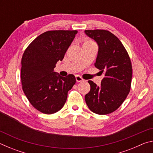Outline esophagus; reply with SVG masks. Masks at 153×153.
Here are the masks:
<instances>
[{
	"label": "esophagus",
	"instance_id": "34e87169",
	"mask_svg": "<svg viewBox=\"0 0 153 153\" xmlns=\"http://www.w3.org/2000/svg\"><path fill=\"white\" fill-rule=\"evenodd\" d=\"M76 79L77 82H82V81H84V80L81 76H76Z\"/></svg>",
	"mask_w": 153,
	"mask_h": 153
}]
</instances>
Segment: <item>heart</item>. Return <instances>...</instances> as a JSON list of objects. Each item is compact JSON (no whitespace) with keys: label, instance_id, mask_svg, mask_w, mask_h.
Returning <instances> with one entry per match:
<instances>
[{"label":"heart","instance_id":"obj_1","mask_svg":"<svg viewBox=\"0 0 153 153\" xmlns=\"http://www.w3.org/2000/svg\"><path fill=\"white\" fill-rule=\"evenodd\" d=\"M88 41H90V40H88Z\"/></svg>","mask_w":153,"mask_h":153}]
</instances>
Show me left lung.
<instances>
[{"label": "left lung", "instance_id": "1", "mask_svg": "<svg viewBox=\"0 0 153 153\" xmlns=\"http://www.w3.org/2000/svg\"><path fill=\"white\" fill-rule=\"evenodd\" d=\"M85 33L98 44L94 66L105 75L100 86L89 80L90 90L85 96V100L93 113L107 115L117 110L130 91L131 60L123 44L109 31L85 30Z\"/></svg>", "mask_w": 153, "mask_h": 153}]
</instances>
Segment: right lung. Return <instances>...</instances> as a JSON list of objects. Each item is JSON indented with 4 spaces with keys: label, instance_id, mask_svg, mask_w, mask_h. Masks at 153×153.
Returning a JSON list of instances; mask_svg holds the SVG:
<instances>
[{
    "label": "right lung",
    "instance_id": "1",
    "mask_svg": "<svg viewBox=\"0 0 153 153\" xmlns=\"http://www.w3.org/2000/svg\"><path fill=\"white\" fill-rule=\"evenodd\" d=\"M77 30H51L35 38L22 59V89L30 104L45 114L57 112L65 103L67 92L76 84V77L60 76L54 71L62 61Z\"/></svg>",
    "mask_w": 153,
    "mask_h": 153
}]
</instances>
